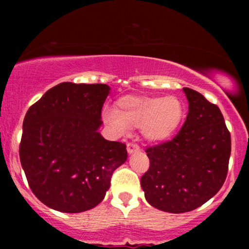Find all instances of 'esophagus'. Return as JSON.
Listing matches in <instances>:
<instances>
[{
	"label": "esophagus",
	"instance_id": "esophagus-1",
	"mask_svg": "<svg viewBox=\"0 0 249 249\" xmlns=\"http://www.w3.org/2000/svg\"><path fill=\"white\" fill-rule=\"evenodd\" d=\"M126 150L128 154H132L134 152H138V151L141 150V147H139V145L136 144V142H128Z\"/></svg>",
	"mask_w": 249,
	"mask_h": 249
}]
</instances>
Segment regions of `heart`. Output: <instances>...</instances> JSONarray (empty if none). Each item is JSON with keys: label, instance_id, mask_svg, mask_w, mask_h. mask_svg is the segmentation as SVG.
<instances>
[{"label": "heart", "instance_id": "1", "mask_svg": "<svg viewBox=\"0 0 249 249\" xmlns=\"http://www.w3.org/2000/svg\"><path fill=\"white\" fill-rule=\"evenodd\" d=\"M182 116L184 108L176 97L127 96L117 102V108L103 110V121L116 133H126L130 126L142 127L145 138L153 142L170 138Z\"/></svg>", "mask_w": 249, "mask_h": 249}]
</instances>
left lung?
I'll return each mask as SVG.
<instances>
[{
    "label": "left lung",
    "instance_id": "left-lung-1",
    "mask_svg": "<svg viewBox=\"0 0 249 249\" xmlns=\"http://www.w3.org/2000/svg\"><path fill=\"white\" fill-rule=\"evenodd\" d=\"M184 92L186 121L172 141L146 148L150 167L141 179L148 204L170 213L190 212L215 196L231 156V133L220 108L198 91Z\"/></svg>",
    "mask_w": 249,
    "mask_h": 249
}]
</instances>
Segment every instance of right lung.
I'll return each mask as SVG.
<instances>
[{
  "mask_svg": "<svg viewBox=\"0 0 249 249\" xmlns=\"http://www.w3.org/2000/svg\"><path fill=\"white\" fill-rule=\"evenodd\" d=\"M107 84L64 82L31 105L23 121L19 160L33 193L64 213L91 210L127 159L126 145L98 132Z\"/></svg>",
  "mask_w": 249,
  "mask_h": 249,
  "instance_id": "add662e5",
  "label": "right lung"
}]
</instances>
